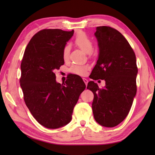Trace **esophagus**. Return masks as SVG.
<instances>
[{"label": "esophagus", "mask_w": 155, "mask_h": 155, "mask_svg": "<svg viewBox=\"0 0 155 155\" xmlns=\"http://www.w3.org/2000/svg\"><path fill=\"white\" fill-rule=\"evenodd\" d=\"M83 81H84V83H85V84L87 85V84H88V81L87 79V78H83Z\"/></svg>", "instance_id": "1"}]
</instances>
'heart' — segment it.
I'll use <instances>...</instances> for the list:
<instances>
[{
  "mask_svg": "<svg viewBox=\"0 0 155 155\" xmlns=\"http://www.w3.org/2000/svg\"><path fill=\"white\" fill-rule=\"evenodd\" d=\"M74 42L76 46H77L85 53L90 54L93 51V42L87 35V34L83 31L78 32L77 35H76ZM69 53H70V48L67 45L65 46L63 48V51H62V57H63L64 61H67L68 59ZM88 70H89V66L88 65L73 64L71 67L70 71L72 73L75 74L85 76L87 74Z\"/></svg>",
  "mask_w": 155,
  "mask_h": 155,
  "instance_id": "1",
  "label": "heart"
}]
</instances>
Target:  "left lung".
Instances as JSON below:
<instances>
[{"label":"left lung","instance_id":"left-lung-1","mask_svg":"<svg viewBox=\"0 0 155 155\" xmlns=\"http://www.w3.org/2000/svg\"><path fill=\"white\" fill-rule=\"evenodd\" d=\"M96 30L99 53L90 77L93 80H104L105 86L100 88L90 81L87 88L94 94L92 108L95 120L103 127H114L127 117L135 97L136 56L116 29L103 26Z\"/></svg>","mask_w":155,"mask_h":155}]
</instances>
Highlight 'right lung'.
<instances>
[{
  "mask_svg": "<svg viewBox=\"0 0 155 155\" xmlns=\"http://www.w3.org/2000/svg\"><path fill=\"white\" fill-rule=\"evenodd\" d=\"M74 31L43 29L28 42L21 69L24 100L39 124L58 128L71 122L74 107L86 85L79 76L71 75L65 83L56 81L54 71L64 64L62 51Z\"/></svg>",
  "mask_w": 155,
  "mask_h": 155,
  "instance_id": "right-lung-1",
  "label": "right lung"
}]
</instances>
